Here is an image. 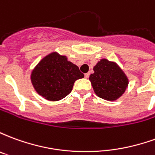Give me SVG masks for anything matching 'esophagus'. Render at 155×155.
Returning <instances> with one entry per match:
<instances>
[{"mask_svg":"<svg viewBox=\"0 0 155 155\" xmlns=\"http://www.w3.org/2000/svg\"><path fill=\"white\" fill-rule=\"evenodd\" d=\"M89 76H90V73H86V74H84V78L88 79V78H89Z\"/></svg>","mask_w":155,"mask_h":155,"instance_id":"esophagus-1","label":"esophagus"}]
</instances>
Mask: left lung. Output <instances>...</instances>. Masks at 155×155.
I'll return each instance as SVG.
<instances>
[{"instance_id":"left-lung-1","label":"left lung","mask_w":155,"mask_h":155,"mask_svg":"<svg viewBox=\"0 0 155 155\" xmlns=\"http://www.w3.org/2000/svg\"><path fill=\"white\" fill-rule=\"evenodd\" d=\"M94 71L90 75V81L97 96L113 101L124 93L129 81L123 71L114 62L102 59L94 67Z\"/></svg>"}]
</instances>
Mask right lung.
Segmentation results:
<instances>
[{
    "label": "right lung",
    "instance_id": "1",
    "mask_svg": "<svg viewBox=\"0 0 155 155\" xmlns=\"http://www.w3.org/2000/svg\"><path fill=\"white\" fill-rule=\"evenodd\" d=\"M84 77L79 67L64 55L52 52L38 63L31 72V83L45 100L57 101L67 96L74 81Z\"/></svg>",
    "mask_w": 155,
    "mask_h": 155
}]
</instances>
